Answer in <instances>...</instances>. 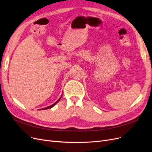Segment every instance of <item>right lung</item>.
Listing matches in <instances>:
<instances>
[{"mask_svg":"<svg viewBox=\"0 0 152 152\" xmlns=\"http://www.w3.org/2000/svg\"><path fill=\"white\" fill-rule=\"evenodd\" d=\"M61 97L60 98H59V99L57 101V102H55L53 104H51V105H50V106H49V107H45V108H42V109H40V110H47V109H49V108H52V107H54V106L55 105V104H56L58 102H59V100H60V99H61Z\"/></svg>","mask_w":152,"mask_h":152,"instance_id":"right-lung-1","label":"right lung"}]
</instances>
